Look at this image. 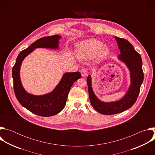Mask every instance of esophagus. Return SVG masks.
I'll return each mask as SVG.
<instances>
[{
  "mask_svg": "<svg viewBox=\"0 0 155 155\" xmlns=\"http://www.w3.org/2000/svg\"><path fill=\"white\" fill-rule=\"evenodd\" d=\"M81 74L83 77H86L87 75V70L85 68H83L81 70Z\"/></svg>",
  "mask_w": 155,
  "mask_h": 155,
  "instance_id": "1",
  "label": "esophagus"
}]
</instances>
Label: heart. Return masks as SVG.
Returning <instances> with one entry per match:
<instances>
[{
	"label": "heart",
	"mask_w": 155,
	"mask_h": 155,
	"mask_svg": "<svg viewBox=\"0 0 155 155\" xmlns=\"http://www.w3.org/2000/svg\"><path fill=\"white\" fill-rule=\"evenodd\" d=\"M109 54V50L104 47L102 41L91 38L81 42L78 47L77 54L81 59H91L100 56L101 58H105Z\"/></svg>",
	"instance_id": "b5f03b06"
}]
</instances>
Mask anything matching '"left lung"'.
<instances>
[{
    "label": "left lung",
    "mask_w": 155,
    "mask_h": 155,
    "mask_svg": "<svg viewBox=\"0 0 155 155\" xmlns=\"http://www.w3.org/2000/svg\"><path fill=\"white\" fill-rule=\"evenodd\" d=\"M121 54L119 59L124 62L130 72L131 84L125 96L114 102H103L94 94L91 77L87 78V84L90 102L97 112L103 115H114L124 112L134 104L140 93V86L143 81L142 61L141 56L127 40L115 37Z\"/></svg>",
    "instance_id": "8db88e82"
}]
</instances>
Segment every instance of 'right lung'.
Listing matches in <instances>:
<instances>
[{"label": "right lung", "instance_id": "1", "mask_svg": "<svg viewBox=\"0 0 155 155\" xmlns=\"http://www.w3.org/2000/svg\"><path fill=\"white\" fill-rule=\"evenodd\" d=\"M60 38V35H54L36 40L28 48L20 52L13 67V88L16 99L21 105L39 116L48 117L59 113L65 105L72 86L81 77V75L77 72L65 73L51 93L43 96H34L28 93L21 84L19 77L21 64L25 58L37 48H58Z\"/></svg>", "mask_w": 155, "mask_h": 155}]
</instances>
